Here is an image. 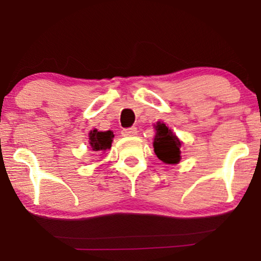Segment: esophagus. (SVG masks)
Returning a JSON list of instances; mask_svg holds the SVG:
<instances>
[{
    "mask_svg": "<svg viewBox=\"0 0 261 261\" xmlns=\"http://www.w3.org/2000/svg\"><path fill=\"white\" fill-rule=\"evenodd\" d=\"M137 134V129L136 127H129V129H124L122 131V135L124 137H130V136H135Z\"/></svg>",
    "mask_w": 261,
    "mask_h": 261,
    "instance_id": "34e87169",
    "label": "esophagus"
}]
</instances>
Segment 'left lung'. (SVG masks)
<instances>
[{"mask_svg": "<svg viewBox=\"0 0 261 261\" xmlns=\"http://www.w3.org/2000/svg\"><path fill=\"white\" fill-rule=\"evenodd\" d=\"M155 136L153 141L154 153L165 164H177L180 162L181 142L164 123L154 125Z\"/></svg>", "mask_w": 261, "mask_h": 261, "instance_id": "obj_1", "label": "left lung"}]
</instances>
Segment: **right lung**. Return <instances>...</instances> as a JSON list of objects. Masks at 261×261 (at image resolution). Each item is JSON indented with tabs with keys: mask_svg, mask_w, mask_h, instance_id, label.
<instances>
[{
	"mask_svg": "<svg viewBox=\"0 0 261 261\" xmlns=\"http://www.w3.org/2000/svg\"><path fill=\"white\" fill-rule=\"evenodd\" d=\"M114 132L112 131H98L92 130L89 134V144L93 151H107L111 147Z\"/></svg>",
	"mask_w": 261,
	"mask_h": 261,
	"instance_id": "obj_1",
	"label": "right lung"
}]
</instances>
